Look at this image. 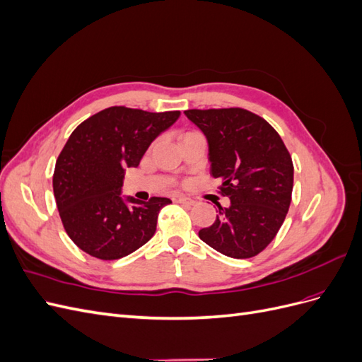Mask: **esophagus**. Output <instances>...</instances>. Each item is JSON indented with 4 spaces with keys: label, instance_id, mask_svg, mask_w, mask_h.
Returning <instances> with one entry per match:
<instances>
[{
    "label": "esophagus",
    "instance_id": "obj_1",
    "mask_svg": "<svg viewBox=\"0 0 362 362\" xmlns=\"http://www.w3.org/2000/svg\"><path fill=\"white\" fill-rule=\"evenodd\" d=\"M177 202L180 204H185V205H194V201L190 199V198H184V196H178L177 198Z\"/></svg>",
    "mask_w": 362,
    "mask_h": 362
}]
</instances>
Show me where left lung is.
<instances>
[{
  "mask_svg": "<svg viewBox=\"0 0 362 362\" xmlns=\"http://www.w3.org/2000/svg\"><path fill=\"white\" fill-rule=\"evenodd\" d=\"M208 141L211 175L231 201L199 238L231 258H250L275 238L288 213L293 161L264 119L243 108L185 110Z\"/></svg>",
  "mask_w": 362,
  "mask_h": 362,
  "instance_id": "8db88e82",
  "label": "left lung"
}]
</instances>
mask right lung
<instances>
[{
    "label": "right lung",
    "mask_w": 362,
    "mask_h": 362,
    "mask_svg": "<svg viewBox=\"0 0 362 362\" xmlns=\"http://www.w3.org/2000/svg\"><path fill=\"white\" fill-rule=\"evenodd\" d=\"M180 115L110 107L74 129L56 161L52 189L64 229L86 254L117 259L156 234L158 213L172 201L122 196L125 170L139 166Z\"/></svg>",
    "instance_id": "add662e5"
}]
</instances>
